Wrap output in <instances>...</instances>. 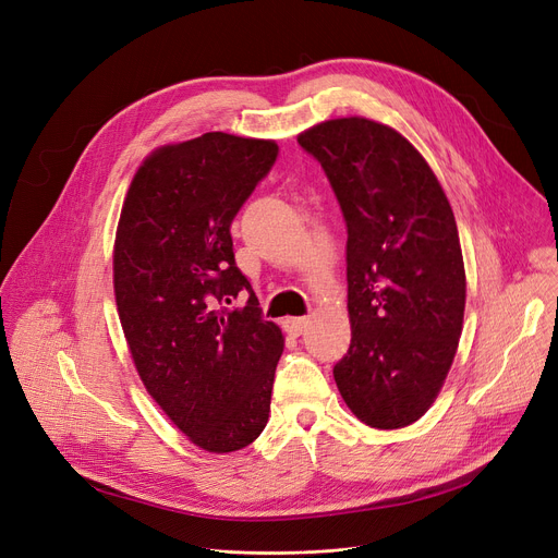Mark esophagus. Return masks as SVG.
<instances>
[{
	"label": "esophagus",
	"instance_id": "1",
	"mask_svg": "<svg viewBox=\"0 0 558 558\" xmlns=\"http://www.w3.org/2000/svg\"><path fill=\"white\" fill-rule=\"evenodd\" d=\"M311 324V317H288L286 319V329L292 336H302L306 331V326Z\"/></svg>",
	"mask_w": 558,
	"mask_h": 558
}]
</instances>
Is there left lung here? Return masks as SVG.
I'll return each instance as SVG.
<instances>
[{
	"mask_svg": "<svg viewBox=\"0 0 558 558\" xmlns=\"http://www.w3.org/2000/svg\"><path fill=\"white\" fill-rule=\"evenodd\" d=\"M298 142L322 163L349 234L351 344L333 378L360 421L405 428L435 403L462 336L466 272L452 209L395 128L333 119Z\"/></svg>",
	"mask_w": 558,
	"mask_h": 558,
	"instance_id": "obj_1",
	"label": "left lung"
}]
</instances>
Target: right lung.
Masks as SVG:
<instances>
[{"label":"right lung","instance_id":"obj_1","mask_svg":"<svg viewBox=\"0 0 558 558\" xmlns=\"http://www.w3.org/2000/svg\"><path fill=\"white\" fill-rule=\"evenodd\" d=\"M279 146L227 133L155 150L128 189L114 294L130 355L155 403L209 452L264 433L283 351L234 258L232 220ZM245 289L243 310H227Z\"/></svg>","mask_w":558,"mask_h":558}]
</instances>
